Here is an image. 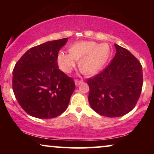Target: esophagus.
<instances>
[{"label":"esophagus","mask_w":154,"mask_h":154,"mask_svg":"<svg viewBox=\"0 0 154 154\" xmlns=\"http://www.w3.org/2000/svg\"><path fill=\"white\" fill-rule=\"evenodd\" d=\"M83 80H82V79H81V80H78V79L75 80V85H80V83H83Z\"/></svg>","instance_id":"esophagus-1"}]
</instances>
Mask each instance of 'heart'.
Returning <instances> with one entry per match:
<instances>
[{"instance_id": "1", "label": "heart", "mask_w": 154, "mask_h": 154, "mask_svg": "<svg viewBox=\"0 0 154 154\" xmlns=\"http://www.w3.org/2000/svg\"><path fill=\"white\" fill-rule=\"evenodd\" d=\"M110 53L107 44H99L91 41L79 42L69 48V53L60 52L57 63L60 68L65 73H70L80 60L79 66L87 74L97 72L106 62Z\"/></svg>"}]
</instances>
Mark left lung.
Segmentation results:
<instances>
[{"mask_svg":"<svg viewBox=\"0 0 154 154\" xmlns=\"http://www.w3.org/2000/svg\"><path fill=\"white\" fill-rule=\"evenodd\" d=\"M116 53L100 73L88 79L92 109L107 117H120L132 110L143 85L140 61L127 49L115 44Z\"/></svg>","mask_w":154,"mask_h":154,"instance_id":"8db88e82","label":"left lung"}]
</instances>
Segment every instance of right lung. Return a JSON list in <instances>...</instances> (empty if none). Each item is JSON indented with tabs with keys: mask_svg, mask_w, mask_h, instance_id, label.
<instances>
[{
	"mask_svg": "<svg viewBox=\"0 0 154 154\" xmlns=\"http://www.w3.org/2000/svg\"><path fill=\"white\" fill-rule=\"evenodd\" d=\"M68 38L48 41L29 49L16 63L12 89L21 107L31 116L52 119L65 111L75 85L59 69L58 52Z\"/></svg>",
	"mask_w": 154,
	"mask_h": 154,
	"instance_id": "1",
	"label": "right lung"
}]
</instances>
